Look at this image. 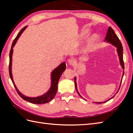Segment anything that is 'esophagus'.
I'll use <instances>...</instances> for the list:
<instances>
[{
	"label": "esophagus",
	"mask_w": 133,
	"mask_h": 133,
	"mask_svg": "<svg viewBox=\"0 0 133 133\" xmlns=\"http://www.w3.org/2000/svg\"><path fill=\"white\" fill-rule=\"evenodd\" d=\"M68 64H69L70 65L73 66L75 64V60L73 58H70L68 60Z\"/></svg>",
	"instance_id": "esophagus-1"
}]
</instances>
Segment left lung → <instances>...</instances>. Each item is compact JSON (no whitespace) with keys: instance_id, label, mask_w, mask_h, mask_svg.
<instances>
[{"instance_id":"obj_1","label":"left lung","mask_w":133,"mask_h":133,"mask_svg":"<svg viewBox=\"0 0 133 133\" xmlns=\"http://www.w3.org/2000/svg\"><path fill=\"white\" fill-rule=\"evenodd\" d=\"M105 41H107L108 42L110 43L111 44H112V45H114L117 48V51H118V55L119 57L120 65H122L123 69H124V61H123V46H122V44L121 43V42H120V41L119 40V39L117 37V35H116V34L115 33L114 30L112 29L110 26H109L108 28V32H107V34L106 35V37H105ZM124 71H123V76L124 75ZM122 82H121V83H120L119 89L120 88V85H121ZM74 83H75V89L76 90V91H77V92L79 94V92H78V90H77V87H76V82H75V78ZM79 95L80 96V95L79 94ZM114 96H112V98H111L110 99H109V100H107V101H105V102H94V103H96V104H102V103H105V102L109 101V100H110L111 99H112V98L114 97ZM81 97H82V96H81Z\"/></svg>"}]
</instances>
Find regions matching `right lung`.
<instances>
[{"mask_svg":"<svg viewBox=\"0 0 133 133\" xmlns=\"http://www.w3.org/2000/svg\"><path fill=\"white\" fill-rule=\"evenodd\" d=\"M26 26L24 27L23 29L21 30V31L18 34L16 38L14 39V41L12 43L11 49L9 53V75L10 79L11 80L12 82H13V85L15 88L16 90H17L18 94L19 95L21 96V97L24 99L26 100V101L30 102L33 104H45L46 103H48L49 102L51 101V100L53 99L54 96H55L56 94H57V92L58 90V84L59 80L60 79V76L62 75V73L65 70L66 68V64L65 62L62 63L61 64H60V65L58 66L57 68L52 71L51 73V86L50 90L48 91L46 93H45L44 95L39 96V97L37 98H29L25 96L24 95H23L22 93H21L18 90V89L16 87L15 84L13 82V77H12V74H11V60H12V54H13V48L15 45V43H17V41L19 39L20 36L21 35L22 33L23 32V31L26 29Z\"/></svg>","mask_w":133,"mask_h":133,"instance_id":"obj_1","label":"right lung"}]
</instances>
